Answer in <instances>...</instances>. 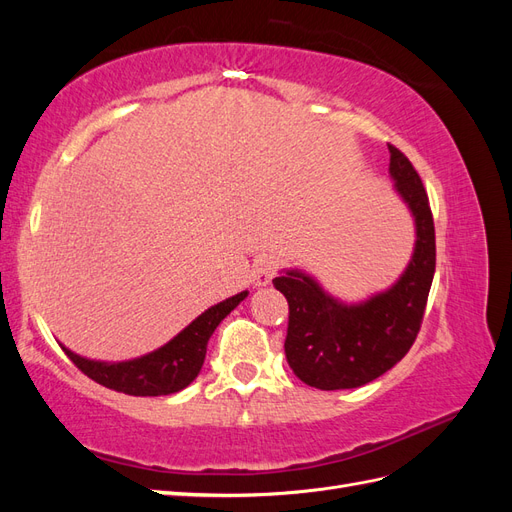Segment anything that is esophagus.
Wrapping results in <instances>:
<instances>
[{"mask_svg": "<svg viewBox=\"0 0 512 512\" xmlns=\"http://www.w3.org/2000/svg\"><path fill=\"white\" fill-rule=\"evenodd\" d=\"M275 275V260L265 256V258H258L254 262V269H252V280L256 286H267Z\"/></svg>", "mask_w": 512, "mask_h": 512, "instance_id": "1", "label": "esophagus"}]
</instances>
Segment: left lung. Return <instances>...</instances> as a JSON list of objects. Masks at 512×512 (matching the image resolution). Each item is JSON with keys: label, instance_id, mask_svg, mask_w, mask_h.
<instances>
[{"label": "left lung", "instance_id": "left-lung-1", "mask_svg": "<svg viewBox=\"0 0 512 512\" xmlns=\"http://www.w3.org/2000/svg\"><path fill=\"white\" fill-rule=\"evenodd\" d=\"M389 173L408 205L416 241L410 265L384 292L361 303H342L303 271H286L273 286L288 301L286 359L294 376L320 391L356 389L397 365L421 331L436 273V230L429 198L412 162L389 145Z\"/></svg>", "mask_w": 512, "mask_h": 512}]
</instances>
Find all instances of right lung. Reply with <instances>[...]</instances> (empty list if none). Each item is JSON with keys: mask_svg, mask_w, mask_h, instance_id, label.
<instances>
[{"mask_svg": "<svg viewBox=\"0 0 512 512\" xmlns=\"http://www.w3.org/2000/svg\"><path fill=\"white\" fill-rule=\"evenodd\" d=\"M245 297L247 290L209 307L205 314H200L194 322H190L168 344L132 361L102 363L89 361L85 356L74 354L68 348H64V352L87 378L96 380L98 384L106 386V389L134 397H158L177 393L200 374V367L205 363L209 337L213 335L215 327Z\"/></svg>", "mask_w": 512, "mask_h": 512, "instance_id": "1", "label": "right lung"}]
</instances>
